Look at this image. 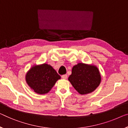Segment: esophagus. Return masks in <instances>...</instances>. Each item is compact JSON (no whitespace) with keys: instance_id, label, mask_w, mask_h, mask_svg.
<instances>
[{"instance_id":"1","label":"esophagus","mask_w":128,"mask_h":128,"mask_svg":"<svg viewBox=\"0 0 128 128\" xmlns=\"http://www.w3.org/2000/svg\"><path fill=\"white\" fill-rule=\"evenodd\" d=\"M67 77H68V76H67V75H66V74H65V75H63L62 76V78L64 79H66V78H67Z\"/></svg>"}]
</instances>
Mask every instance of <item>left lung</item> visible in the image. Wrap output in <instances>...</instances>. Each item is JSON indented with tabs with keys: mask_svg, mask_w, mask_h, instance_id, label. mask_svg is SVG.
I'll use <instances>...</instances> for the list:
<instances>
[{
	"mask_svg": "<svg viewBox=\"0 0 128 128\" xmlns=\"http://www.w3.org/2000/svg\"><path fill=\"white\" fill-rule=\"evenodd\" d=\"M68 80L79 94L83 95L94 91L100 85L101 77L96 66L79 63L73 66Z\"/></svg>",
	"mask_w": 128,
	"mask_h": 128,
	"instance_id": "1",
	"label": "left lung"
}]
</instances>
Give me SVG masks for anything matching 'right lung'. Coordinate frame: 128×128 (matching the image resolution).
Returning a JSON list of instances; mask_svg holds the SVG:
<instances>
[{
  "label": "right lung",
  "mask_w": 128,
  "mask_h": 128,
  "mask_svg": "<svg viewBox=\"0 0 128 128\" xmlns=\"http://www.w3.org/2000/svg\"><path fill=\"white\" fill-rule=\"evenodd\" d=\"M60 76L50 65L43 64L30 68L26 75V81L34 92L46 94L50 90Z\"/></svg>",
  "instance_id": "1"
}]
</instances>
